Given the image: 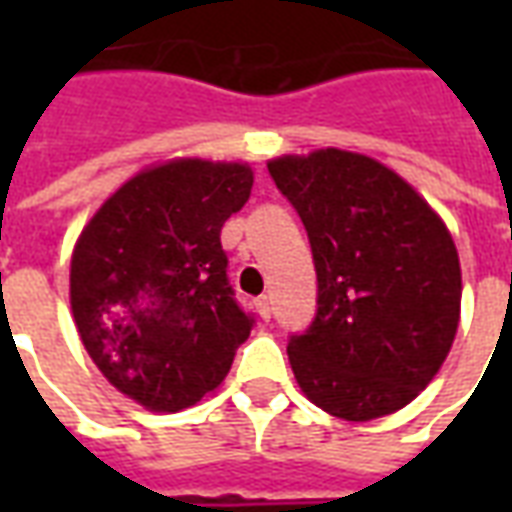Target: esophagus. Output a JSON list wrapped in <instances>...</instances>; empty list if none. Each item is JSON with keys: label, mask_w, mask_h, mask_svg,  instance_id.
Masks as SVG:
<instances>
[{"label": "esophagus", "mask_w": 512, "mask_h": 512, "mask_svg": "<svg viewBox=\"0 0 512 512\" xmlns=\"http://www.w3.org/2000/svg\"><path fill=\"white\" fill-rule=\"evenodd\" d=\"M257 310H260V318L268 321V318H271V296H260V299H257Z\"/></svg>", "instance_id": "obj_1"}]
</instances>
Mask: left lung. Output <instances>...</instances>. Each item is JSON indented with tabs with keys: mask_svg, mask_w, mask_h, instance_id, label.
<instances>
[{
	"mask_svg": "<svg viewBox=\"0 0 512 512\" xmlns=\"http://www.w3.org/2000/svg\"><path fill=\"white\" fill-rule=\"evenodd\" d=\"M268 175L299 213L318 274L315 318L288 340L301 392L348 422L403 408L458 332L452 235L406 180L359 153L285 156Z\"/></svg>",
	"mask_w": 512,
	"mask_h": 512,
	"instance_id": "left-lung-1",
	"label": "left lung"
}]
</instances>
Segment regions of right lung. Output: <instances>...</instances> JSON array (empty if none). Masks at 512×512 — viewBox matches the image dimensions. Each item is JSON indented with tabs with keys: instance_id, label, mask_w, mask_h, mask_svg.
<instances>
[{
	"instance_id": "obj_1",
	"label": "right lung",
	"mask_w": 512,
	"mask_h": 512,
	"mask_svg": "<svg viewBox=\"0 0 512 512\" xmlns=\"http://www.w3.org/2000/svg\"><path fill=\"white\" fill-rule=\"evenodd\" d=\"M249 194L246 164L169 161L120 186L73 249L84 348L109 384L150 411L213 392L255 326L235 301L219 238Z\"/></svg>"
}]
</instances>
